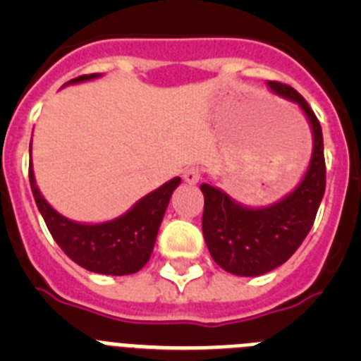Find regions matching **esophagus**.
<instances>
[{
	"mask_svg": "<svg viewBox=\"0 0 361 361\" xmlns=\"http://www.w3.org/2000/svg\"><path fill=\"white\" fill-rule=\"evenodd\" d=\"M183 178L186 180L188 184H197L200 180L199 168H188V170H184Z\"/></svg>",
	"mask_w": 361,
	"mask_h": 361,
	"instance_id": "esophagus-1",
	"label": "esophagus"
}]
</instances>
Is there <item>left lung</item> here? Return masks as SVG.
Returning <instances> with one entry per match:
<instances>
[{
  "label": "left lung",
  "mask_w": 361,
  "mask_h": 361,
  "mask_svg": "<svg viewBox=\"0 0 361 361\" xmlns=\"http://www.w3.org/2000/svg\"><path fill=\"white\" fill-rule=\"evenodd\" d=\"M273 94L298 104L312 133L307 171L298 186L269 206H245L220 188L204 183L202 235L209 255L237 276H260L288 262L307 237L325 191L322 126L314 111L295 88L267 81Z\"/></svg>",
  "instance_id": "obj_1"
}]
</instances>
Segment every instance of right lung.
Instances as JSON below:
<instances>
[{"label":"right lung","instance_id":"right-lung-1","mask_svg":"<svg viewBox=\"0 0 361 361\" xmlns=\"http://www.w3.org/2000/svg\"><path fill=\"white\" fill-rule=\"evenodd\" d=\"M99 78L101 73L81 75L65 82L63 88ZM28 177L37 209L57 245L85 269L110 276L132 275L148 262L171 193L180 184V177H173L137 200L128 212L106 222H78L56 212L41 195L32 162Z\"/></svg>","mask_w":361,"mask_h":361}]
</instances>
